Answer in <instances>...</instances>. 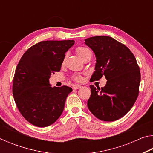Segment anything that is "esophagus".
<instances>
[{
  "instance_id": "esophagus-1",
  "label": "esophagus",
  "mask_w": 153,
  "mask_h": 153,
  "mask_svg": "<svg viewBox=\"0 0 153 153\" xmlns=\"http://www.w3.org/2000/svg\"><path fill=\"white\" fill-rule=\"evenodd\" d=\"M80 88H82V86H80V85H74V86H73V89H79Z\"/></svg>"
}]
</instances>
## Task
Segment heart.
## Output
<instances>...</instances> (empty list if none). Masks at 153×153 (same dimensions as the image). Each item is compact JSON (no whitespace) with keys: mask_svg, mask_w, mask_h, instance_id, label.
<instances>
[{"mask_svg":"<svg viewBox=\"0 0 153 153\" xmlns=\"http://www.w3.org/2000/svg\"><path fill=\"white\" fill-rule=\"evenodd\" d=\"M76 51L77 55H78L82 59L84 58L85 56L87 55L89 53H90V51L88 48L86 47H84V46H79V47H77L76 48ZM75 79H76V81H81L82 78L80 76H76L75 77Z\"/></svg>","mask_w":153,"mask_h":153,"instance_id":"b5f03b06","label":"heart"}]
</instances>
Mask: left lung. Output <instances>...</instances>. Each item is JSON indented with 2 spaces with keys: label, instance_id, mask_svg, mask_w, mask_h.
<instances>
[{
  "label": "left lung",
  "instance_id": "8db88e82",
  "mask_svg": "<svg viewBox=\"0 0 153 153\" xmlns=\"http://www.w3.org/2000/svg\"><path fill=\"white\" fill-rule=\"evenodd\" d=\"M85 44L97 59L90 80L97 81L103 76L107 80L101 88L90 86L88 107L100 120H117L131 109L138 96L140 72L135 56L127 46L109 36L87 38Z\"/></svg>",
  "mask_w": 153,
  "mask_h": 153
}]
</instances>
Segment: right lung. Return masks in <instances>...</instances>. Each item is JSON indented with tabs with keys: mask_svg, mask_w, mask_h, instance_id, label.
Instances as JSON below:
<instances>
[{
	"mask_svg": "<svg viewBox=\"0 0 153 153\" xmlns=\"http://www.w3.org/2000/svg\"><path fill=\"white\" fill-rule=\"evenodd\" d=\"M75 41L47 40L36 44L23 55L13 83V94L19 112L28 122L46 127L63 113L70 87H51L49 78L59 71L66 52Z\"/></svg>",
	"mask_w": 153,
	"mask_h": 153,
	"instance_id": "add662e5",
	"label": "right lung"
}]
</instances>
